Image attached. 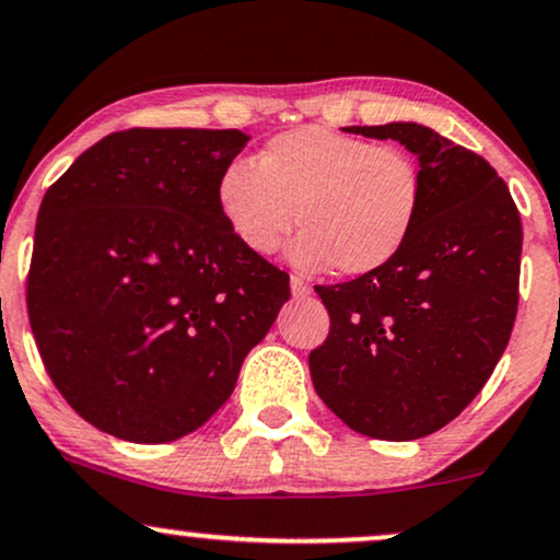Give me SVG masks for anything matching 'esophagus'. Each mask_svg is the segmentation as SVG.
Masks as SVG:
<instances>
[{
    "label": "esophagus",
    "instance_id": "1",
    "mask_svg": "<svg viewBox=\"0 0 560 560\" xmlns=\"http://www.w3.org/2000/svg\"><path fill=\"white\" fill-rule=\"evenodd\" d=\"M289 284H292V294H294V298H307V294L313 292L307 281L302 279V276H292V279H289Z\"/></svg>",
    "mask_w": 560,
    "mask_h": 560
}]
</instances>
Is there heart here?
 I'll return each mask as SVG.
<instances>
[{"mask_svg": "<svg viewBox=\"0 0 560 560\" xmlns=\"http://www.w3.org/2000/svg\"><path fill=\"white\" fill-rule=\"evenodd\" d=\"M425 200L420 164L394 145L298 127L268 140L255 159H234L215 185V203L245 250L268 255L292 226L302 268L370 276L399 258Z\"/></svg>", "mask_w": 560, "mask_h": 560, "instance_id": "obj_1", "label": "heart"}]
</instances>
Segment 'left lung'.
<instances>
[{
    "label": "left lung",
    "instance_id": "1",
    "mask_svg": "<svg viewBox=\"0 0 560 560\" xmlns=\"http://www.w3.org/2000/svg\"><path fill=\"white\" fill-rule=\"evenodd\" d=\"M399 140L420 161L425 200L386 268L315 287L331 315L310 352L326 407L357 433L417 441L467 409L511 339L522 219L506 182L475 151L415 122L349 127Z\"/></svg>",
    "mask_w": 560,
    "mask_h": 560
}]
</instances>
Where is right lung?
I'll use <instances>...</instances> for the list:
<instances>
[{"label": "right lung", "mask_w": 560, "mask_h": 560, "mask_svg": "<svg viewBox=\"0 0 560 560\" xmlns=\"http://www.w3.org/2000/svg\"><path fill=\"white\" fill-rule=\"evenodd\" d=\"M240 130L106 135L46 190L28 318L46 373L85 422L132 443L192 433L289 300V273L240 245L215 185Z\"/></svg>", "instance_id": "1"}]
</instances>
